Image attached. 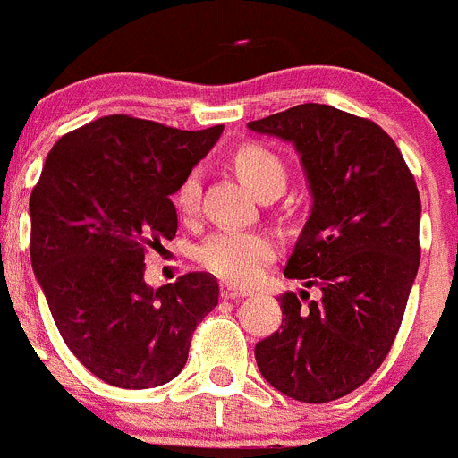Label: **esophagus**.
Instances as JSON below:
<instances>
[{"label":"esophagus","mask_w":458,"mask_h":458,"mask_svg":"<svg viewBox=\"0 0 458 458\" xmlns=\"http://www.w3.org/2000/svg\"><path fill=\"white\" fill-rule=\"evenodd\" d=\"M243 296H250L249 289L237 287L233 282H221V298H224V301H237V298Z\"/></svg>","instance_id":"1"}]
</instances>
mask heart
Listing matches in <instances>:
<instances>
[{"label": "heart", "mask_w": 458, "mask_h": 458, "mask_svg": "<svg viewBox=\"0 0 458 458\" xmlns=\"http://www.w3.org/2000/svg\"><path fill=\"white\" fill-rule=\"evenodd\" d=\"M233 166L255 194L267 190H284L287 169L280 157L258 144H246L233 156ZM199 200V176L191 171L176 191V205L181 212H191ZM276 255V243L259 230H219L209 234L199 249V262L208 271L230 282H250Z\"/></svg>", "instance_id": "obj_1"}]
</instances>
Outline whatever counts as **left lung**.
Here are the masks:
<instances>
[{"label":"left lung","mask_w":458,"mask_h":458,"mask_svg":"<svg viewBox=\"0 0 458 458\" xmlns=\"http://www.w3.org/2000/svg\"><path fill=\"white\" fill-rule=\"evenodd\" d=\"M292 142L311 212L284 276L318 287L280 296L282 326L255 345L273 388L301 403H330L359 388L395 341L420 262V194L403 153L375 122L302 104L249 122Z\"/></svg>","instance_id":"1"}]
</instances>
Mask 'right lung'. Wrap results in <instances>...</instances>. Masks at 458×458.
I'll list each match as a JSON object with an SVG mask.
<instances>
[{
  "label": "right lung",
  "instance_id": "right-lung-1",
  "mask_svg": "<svg viewBox=\"0 0 458 458\" xmlns=\"http://www.w3.org/2000/svg\"><path fill=\"white\" fill-rule=\"evenodd\" d=\"M221 132V123L178 131L108 114L47 156L29 200L33 273L67 348L106 384L151 388L176 377L196 326L219 305L209 273L148 287L144 253L176 237L171 194Z\"/></svg>",
  "mask_w": 458,
  "mask_h": 458
}]
</instances>
